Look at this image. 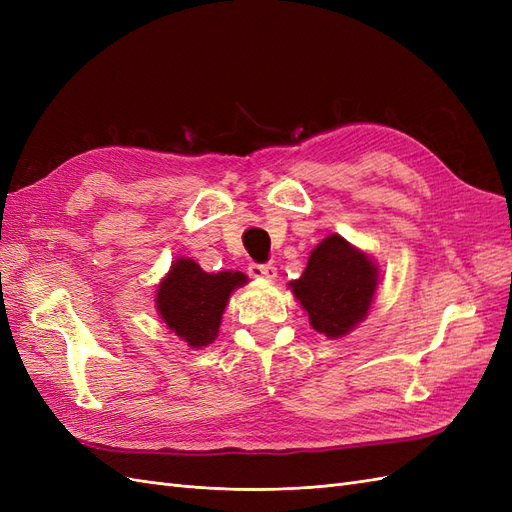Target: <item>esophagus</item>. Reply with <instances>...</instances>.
Instances as JSON below:
<instances>
[{
	"instance_id": "esophagus-1",
	"label": "esophagus",
	"mask_w": 512,
	"mask_h": 512,
	"mask_svg": "<svg viewBox=\"0 0 512 512\" xmlns=\"http://www.w3.org/2000/svg\"><path fill=\"white\" fill-rule=\"evenodd\" d=\"M247 271H250L252 277H258V280H275L277 277V269L273 265H258V262H252L250 267H247Z\"/></svg>"
}]
</instances>
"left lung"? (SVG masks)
Wrapping results in <instances>:
<instances>
[{
    "mask_svg": "<svg viewBox=\"0 0 512 512\" xmlns=\"http://www.w3.org/2000/svg\"><path fill=\"white\" fill-rule=\"evenodd\" d=\"M376 288V262L339 235L322 239L309 254L303 275L290 282L309 324L329 339L348 335L365 320Z\"/></svg>",
    "mask_w": 512,
    "mask_h": 512,
    "instance_id": "obj_1",
    "label": "left lung"
}]
</instances>
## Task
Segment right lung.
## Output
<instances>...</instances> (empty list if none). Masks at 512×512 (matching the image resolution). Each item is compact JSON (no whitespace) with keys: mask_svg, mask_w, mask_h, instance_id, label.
I'll list each match as a JSON object with an SVG mask.
<instances>
[{"mask_svg":"<svg viewBox=\"0 0 512 512\" xmlns=\"http://www.w3.org/2000/svg\"><path fill=\"white\" fill-rule=\"evenodd\" d=\"M245 282L241 271L207 273L192 258H177L158 286V314L190 348H205L218 337L232 290Z\"/></svg>","mask_w":512,"mask_h":512,"instance_id":"right-lung-1","label":"right lung"}]
</instances>
